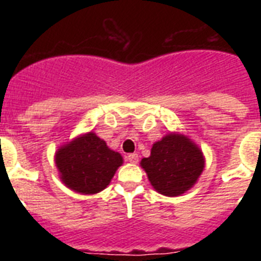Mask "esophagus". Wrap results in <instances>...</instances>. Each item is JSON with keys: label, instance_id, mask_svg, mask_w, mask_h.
<instances>
[{"label": "esophagus", "instance_id": "34e87169", "mask_svg": "<svg viewBox=\"0 0 261 261\" xmlns=\"http://www.w3.org/2000/svg\"><path fill=\"white\" fill-rule=\"evenodd\" d=\"M126 161H129L130 163H137L138 162V154H136V153L128 154V155H126Z\"/></svg>", "mask_w": 261, "mask_h": 261}]
</instances>
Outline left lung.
<instances>
[{
    "instance_id": "left-lung-1",
    "label": "left lung",
    "mask_w": 261,
    "mask_h": 261,
    "mask_svg": "<svg viewBox=\"0 0 261 261\" xmlns=\"http://www.w3.org/2000/svg\"><path fill=\"white\" fill-rule=\"evenodd\" d=\"M141 166L154 190L165 196H179L199 179L204 156L190 138L171 133L153 145L150 156L142 159Z\"/></svg>"
}]
</instances>
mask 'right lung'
Masks as SVG:
<instances>
[{
    "label": "right lung",
    "mask_w": 261,
    "mask_h": 261,
    "mask_svg": "<svg viewBox=\"0 0 261 261\" xmlns=\"http://www.w3.org/2000/svg\"><path fill=\"white\" fill-rule=\"evenodd\" d=\"M56 165L66 187L91 195L110 184L117 167L123 165V156L90 132L61 147L56 153Z\"/></svg>",
    "instance_id": "add662e5"
}]
</instances>
